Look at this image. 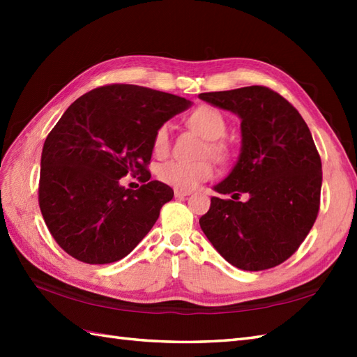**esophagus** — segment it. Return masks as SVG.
<instances>
[{
    "label": "esophagus",
    "instance_id": "obj_1",
    "mask_svg": "<svg viewBox=\"0 0 357 357\" xmlns=\"http://www.w3.org/2000/svg\"><path fill=\"white\" fill-rule=\"evenodd\" d=\"M192 192L190 190H183V188H174V196L176 198H184V196H188Z\"/></svg>",
    "mask_w": 357,
    "mask_h": 357
}]
</instances>
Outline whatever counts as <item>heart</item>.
<instances>
[{
	"mask_svg": "<svg viewBox=\"0 0 357 357\" xmlns=\"http://www.w3.org/2000/svg\"><path fill=\"white\" fill-rule=\"evenodd\" d=\"M190 124L196 132L208 139V151L216 158L227 156V146L218 141L227 133V119L218 109L211 105H199L188 116ZM172 144V127L164 123L156 128L151 141V149L156 156L169 153ZM213 174V165L208 161H185V159L173 158L158 167V178L162 183L183 190H190L207 181Z\"/></svg>",
	"mask_w": 357,
	"mask_h": 357,
	"instance_id": "b5f03b06",
	"label": "heart"
}]
</instances>
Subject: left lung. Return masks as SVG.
Instances as JSON below:
<instances>
[{
    "mask_svg": "<svg viewBox=\"0 0 357 357\" xmlns=\"http://www.w3.org/2000/svg\"><path fill=\"white\" fill-rule=\"evenodd\" d=\"M199 98L241 118L238 162L199 219L218 253L247 271L273 268L304 242L319 213L322 162L299 112L275 90L250 86ZM245 194L244 203L238 196Z\"/></svg>",
    "mask_w": 357,
    "mask_h": 357,
    "instance_id": "obj_1",
    "label": "left lung"
}]
</instances>
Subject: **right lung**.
Masks as SVG:
<instances>
[{
	"mask_svg": "<svg viewBox=\"0 0 357 357\" xmlns=\"http://www.w3.org/2000/svg\"><path fill=\"white\" fill-rule=\"evenodd\" d=\"M192 105L185 98L133 84L90 90L45 138L38 201L67 255L86 264L123 259L151 230L172 188L150 181L156 128ZM141 174L138 191L120 178Z\"/></svg>",
	"mask_w": 357,
	"mask_h": 357,
	"instance_id": "obj_1",
	"label": "right lung"
}]
</instances>
